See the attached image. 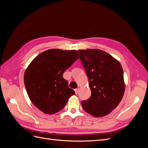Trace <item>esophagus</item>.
<instances>
[{
    "label": "esophagus",
    "instance_id": "34e87169",
    "mask_svg": "<svg viewBox=\"0 0 148 148\" xmlns=\"http://www.w3.org/2000/svg\"><path fill=\"white\" fill-rule=\"evenodd\" d=\"M78 91H79V89L78 88H77V89H75V94H77L78 93Z\"/></svg>",
    "mask_w": 148,
    "mask_h": 148
}]
</instances>
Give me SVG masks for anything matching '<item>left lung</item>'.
Returning a JSON list of instances; mask_svg holds the SVG:
<instances>
[{
  "label": "left lung",
  "instance_id": "1",
  "mask_svg": "<svg viewBox=\"0 0 148 148\" xmlns=\"http://www.w3.org/2000/svg\"><path fill=\"white\" fill-rule=\"evenodd\" d=\"M78 52L91 91L90 97L82 101L83 108L94 117H104L117 107L123 96L122 65L99 49L78 50Z\"/></svg>",
  "mask_w": 148,
  "mask_h": 148
}]
</instances>
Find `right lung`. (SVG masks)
Segmentation results:
<instances>
[{
  "mask_svg": "<svg viewBox=\"0 0 148 148\" xmlns=\"http://www.w3.org/2000/svg\"><path fill=\"white\" fill-rule=\"evenodd\" d=\"M78 58L75 50L54 49L41 53L31 62L24 83L31 101L38 109L47 114L56 113L75 95L63 74Z\"/></svg>",
  "mask_w": 148,
  "mask_h": 148,
  "instance_id": "right-lung-1",
  "label": "right lung"
}]
</instances>
